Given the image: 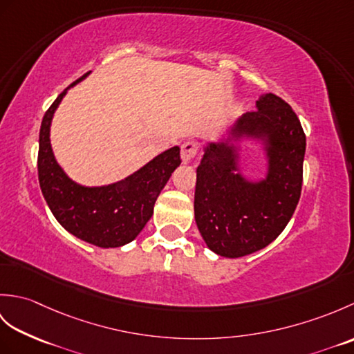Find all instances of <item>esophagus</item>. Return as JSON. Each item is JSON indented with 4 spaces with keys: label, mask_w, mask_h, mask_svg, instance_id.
I'll use <instances>...</instances> for the list:
<instances>
[{
    "label": "esophagus",
    "mask_w": 354,
    "mask_h": 354,
    "mask_svg": "<svg viewBox=\"0 0 354 354\" xmlns=\"http://www.w3.org/2000/svg\"><path fill=\"white\" fill-rule=\"evenodd\" d=\"M199 146L196 141H185L181 146V160L184 164H189L198 155Z\"/></svg>",
    "instance_id": "1"
}]
</instances>
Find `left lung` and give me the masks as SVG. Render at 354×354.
Wrapping results in <instances>:
<instances>
[{"instance_id": "8db88e82", "label": "left lung", "mask_w": 354, "mask_h": 354, "mask_svg": "<svg viewBox=\"0 0 354 354\" xmlns=\"http://www.w3.org/2000/svg\"><path fill=\"white\" fill-rule=\"evenodd\" d=\"M255 109L207 142L196 169L194 221L209 250L228 259L272 243L301 194L306 135L297 114L274 94H261ZM246 144L266 158L261 178L246 177L239 169Z\"/></svg>"}]
</instances>
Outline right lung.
<instances>
[{
	"mask_svg": "<svg viewBox=\"0 0 354 354\" xmlns=\"http://www.w3.org/2000/svg\"><path fill=\"white\" fill-rule=\"evenodd\" d=\"M89 74L91 71L65 88L45 112L39 131L37 175L53 216L70 234L99 248H118L132 242L146 227L156 198L181 164V156L179 147L173 146L117 183L84 185L73 181L53 152L50 129L68 89Z\"/></svg>",
	"mask_w": 354,
	"mask_h": 354,
	"instance_id": "obj_1",
	"label": "right lung"
}]
</instances>
